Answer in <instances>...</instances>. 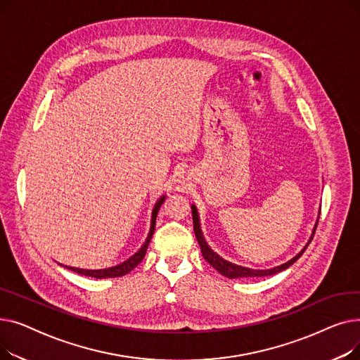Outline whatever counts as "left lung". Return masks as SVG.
Returning <instances> with one entry per match:
<instances>
[{
  "label": "left lung",
  "instance_id": "obj_1",
  "mask_svg": "<svg viewBox=\"0 0 360 360\" xmlns=\"http://www.w3.org/2000/svg\"><path fill=\"white\" fill-rule=\"evenodd\" d=\"M191 210H193V223H194V232H195V238L200 243V248H201V252H202V257L204 259L210 264L212 267H214L221 276L228 277V278H239V277H261V276H271V274H276L278 271H283L289 269L292 264L295 261L299 259V257L305 252V250L308 248V245L311 243L314 235H315V231H316V226H318V220L315 223V228H314V232H312V236L309 239V242L307 243V247L302 250L296 257H293L290 261L281 264V266H277L274 269H269V270H254V269H247V267H240V266H236V264H232L229 261L223 259L221 257H219L216 252H213V250H210L209 245H207L204 236H202V232H201V228H200V219H198V213H197V209L195 205H191Z\"/></svg>",
  "mask_w": 360,
  "mask_h": 360
}]
</instances>
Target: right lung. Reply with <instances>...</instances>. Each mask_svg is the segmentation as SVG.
Instances as JSON below:
<instances>
[{
  "mask_svg": "<svg viewBox=\"0 0 360 360\" xmlns=\"http://www.w3.org/2000/svg\"><path fill=\"white\" fill-rule=\"evenodd\" d=\"M165 201V195L162 198H159V201L156 202L155 209H153V213H151V226H150V232H148V236L146 239V242L143 243V247L132 255L129 257L127 261L118 264V266L115 267H109V269H103V270H84V269H75V267H68L71 271H75L79 274H83V276H87V277H94V278H108V277H121V276H125L128 274L131 270H134L139 264L141 262V259L144 258L146 255V251H147V247L150 243V239L151 236H153L155 233V226H156V217H158V213H159V209L160 205L163 204Z\"/></svg>",
  "mask_w": 360,
  "mask_h": 360,
  "instance_id": "add662e5",
  "label": "right lung"
}]
</instances>
